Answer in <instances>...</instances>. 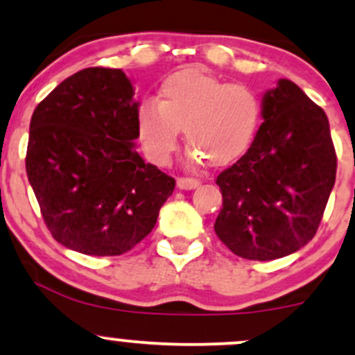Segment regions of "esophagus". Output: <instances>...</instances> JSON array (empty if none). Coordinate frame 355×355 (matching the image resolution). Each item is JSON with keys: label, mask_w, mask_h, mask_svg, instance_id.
<instances>
[{"label": "esophagus", "mask_w": 355, "mask_h": 355, "mask_svg": "<svg viewBox=\"0 0 355 355\" xmlns=\"http://www.w3.org/2000/svg\"><path fill=\"white\" fill-rule=\"evenodd\" d=\"M200 185V180L197 178H189V177H180L177 178V187L182 190H193Z\"/></svg>", "instance_id": "obj_1"}]
</instances>
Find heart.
<instances>
[{
    "instance_id": "obj_1",
    "label": "heart",
    "mask_w": 355,
    "mask_h": 355,
    "mask_svg": "<svg viewBox=\"0 0 355 355\" xmlns=\"http://www.w3.org/2000/svg\"><path fill=\"white\" fill-rule=\"evenodd\" d=\"M262 125V103L254 89L227 83L197 68L170 75L155 105L138 108V138L155 164L165 165L177 150L180 130L191 160L225 166L250 150Z\"/></svg>"
}]
</instances>
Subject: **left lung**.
Instances as JSON below:
<instances>
[{
    "mask_svg": "<svg viewBox=\"0 0 355 355\" xmlns=\"http://www.w3.org/2000/svg\"><path fill=\"white\" fill-rule=\"evenodd\" d=\"M262 118L250 150L217 177L215 234L248 260L280 259L311 242L337 170L327 115L294 81L266 92Z\"/></svg>",
    "mask_w": 355,
    "mask_h": 355,
    "instance_id": "left-lung-1",
    "label": "left lung"
}]
</instances>
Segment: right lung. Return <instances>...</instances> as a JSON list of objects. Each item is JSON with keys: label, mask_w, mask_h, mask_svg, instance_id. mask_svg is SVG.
<instances>
[{"label": "right lung", "mask_w": 355, "mask_h": 355, "mask_svg": "<svg viewBox=\"0 0 355 355\" xmlns=\"http://www.w3.org/2000/svg\"><path fill=\"white\" fill-rule=\"evenodd\" d=\"M115 68H85L35 108L26 173L53 239L85 255L141 242L175 180L135 150L138 101Z\"/></svg>", "instance_id": "add662e5"}]
</instances>
